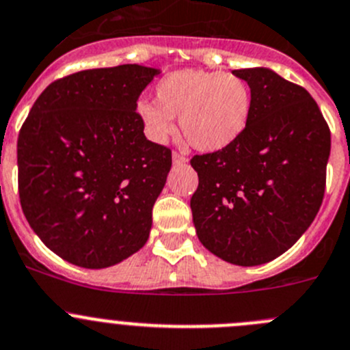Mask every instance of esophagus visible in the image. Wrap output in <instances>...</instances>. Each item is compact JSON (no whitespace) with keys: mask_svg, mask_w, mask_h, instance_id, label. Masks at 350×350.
<instances>
[{"mask_svg":"<svg viewBox=\"0 0 350 350\" xmlns=\"http://www.w3.org/2000/svg\"><path fill=\"white\" fill-rule=\"evenodd\" d=\"M186 162H188V159H186L185 155H181V153H178V152L172 153V164L174 165H183V164H186Z\"/></svg>","mask_w":350,"mask_h":350,"instance_id":"1","label":"esophagus"}]
</instances>
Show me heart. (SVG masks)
<instances>
[{
  "label": "heart",
  "instance_id": "heart-1",
  "mask_svg": "<svg viewBox=\"0 0 350 350\" xmlns=\"http://www.w3.org/2000/svg\"><path fill=\"white\" fill-rule=\"evenodd\" d=\"M157 103L136 105L145 133L164 143L179 117L183 135L200 152H219L240 139L252 117V91L241 77L204 68L171 72L155 88Z\"/></svg>",
  "mask_w": 350,
  "mask_h": 350
}]
</instances>
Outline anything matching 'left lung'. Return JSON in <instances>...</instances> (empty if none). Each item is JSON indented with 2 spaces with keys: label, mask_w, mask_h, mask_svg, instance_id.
<instances>
[{
  "label": "left lung",
  "mask_w": 350,
  "mask_h": 350,
  "mask_svg": "<svg viewBox=\"0 0 350 350\" xmlns=\"http://www.w3.org/2000/svg\"><path fill=\"white\" fill-rule=\"evenodd\" d=\"M252 117L228 148L195 155L191 214L198 240L237 266L276 259L311 226L326 185L329 129L304 88L266 67L238 68Z\"/></svg>",
  "instance_id": "obj_1"
}]
</instances>
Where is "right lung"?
Instances as JSON below:
<instances>
[{"instance_id": "add662e5", "label": "right lung", "mask_w": 350, "mask_h": 350, "mask_svg": "<svg viewBox=\"0 0 350 350\" xmlns=\"http://www.w3.org/2000/svg\"><path fill=\"white\" fill-rule=\"evenodd\" d=\"M160 68H91L39 94L17 143L18 195L34 233L76 266L101 269L138 252L171 171L136 112Z\"/></svg>"}]
</instances>
